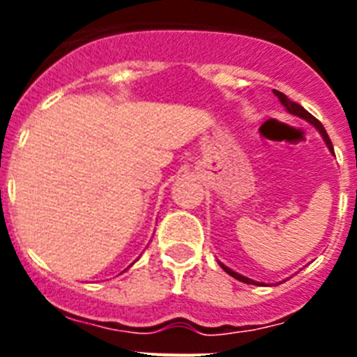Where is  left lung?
I'll list each match as a JSON object with an SVG mask.
<instances>
[{
  "label": "left lung",
  "mask_w": 357,
  "mask_h": 357,
  "mask_svg": "<svg viewBox=\"0 0 357 357\" xmlns=\"http://www.w3.org/2000/svg\"><path fill=\"white\" fill-rule=\"evenodd\" d=\"M273 93H275V96L279 98V100H280V103H282V105H284V109H286V112H288V114H291V116H296V118H301V119H304V121L311 123V125H313V127L317 128L318 132H320L321 139L326 141L327 148H329V151H331V153H333V155H334V148H333V143H331L329 135H327V132H326V128H324V125H321V123L318 121V119L314 118V116H311V114H309V112H307V110L304 109V107H302V105H298V103H296V102H291V100H289V98L286 96V94L279 93V91H273ZM218 264H220V266H222L223 270H225V272L229 273L230 277H234V279L241 280V282H245V284L264 286V282H257V280H252V279H248V277L241 275V273L234 272V270H230L229 266H225V264H223V263H220V261H218Z\"/></svg>",
  "instance_id": "obj_1"
}]
</instances>
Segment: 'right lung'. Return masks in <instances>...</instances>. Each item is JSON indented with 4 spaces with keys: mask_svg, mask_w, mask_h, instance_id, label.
<instances>
[{
    "mask_svg": "<svg viewBox=\"0 0 357 357\" xmlns=\"http://www.w3.org/2000/svg\"><path fill=\"white\" fill-rule=\"evenodd\" d=\"M132 264H134V263H132ZM128 268H130V266H128Z\"/></svg>",
    "mask_w": 357,
    "mask_h": 357,
    "instance_id": "obj_1",
    "label": "right lung"
}]
</instances>
